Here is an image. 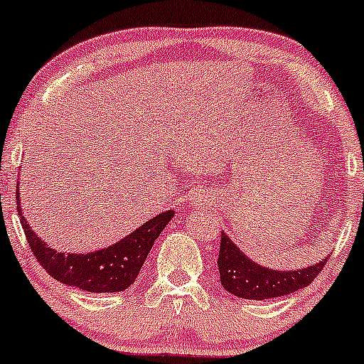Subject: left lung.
I'll return each instance as SVG.
<instances>
[{
	"instance_id": "obj_1",
	"label": "left lung",
	"mask_w": 364,
	"mask_h": 364,
	"mask_svg": "<svg viewBox=\"0 0 364 364\" xmlns=\"http://www.w3.org/2000/svg\"><path fill=\"white\" fill-rule=\"evenodd\" d=\"M326 262L328 259H323L319 264L291 272L272 271L245 257L228 234L222 232L217 264L220 283L225 290L240 299L265 300L290 295L306 288L318 277Z\"/></svg>"
}]
</instances>
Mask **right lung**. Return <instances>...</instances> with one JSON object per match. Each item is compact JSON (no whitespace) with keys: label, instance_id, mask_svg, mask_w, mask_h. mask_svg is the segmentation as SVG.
<instances>
[{"label":"right lung","instance_id":"1","mask_svg":"<svg viewBox=\"0 0 364 364\" xmlns=\"http://www.w3.org/2000/svg\"><path fill=\"white\" fill-rule=\"evenodd\" d=\"M17 212L31 252H33L34 259L40 262L41 267L53 279L92 293L123 291L130 284H134L140 269H142V264L149 255L152 245L170 222V218L173 217V212L168 210V212L151 218L142 228L134 230L119 243L105 250H99V252L76 255V253L55 252L48 245L43 243V240L34 234L26 218L22 217L21 206H17Z\"/></svg>","mask_w":364,"mask_h":364}]
</instances>
